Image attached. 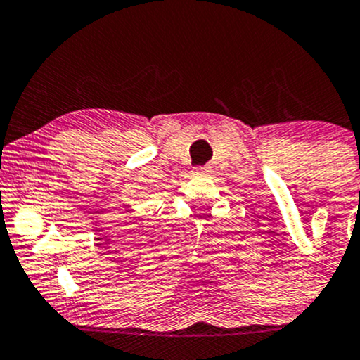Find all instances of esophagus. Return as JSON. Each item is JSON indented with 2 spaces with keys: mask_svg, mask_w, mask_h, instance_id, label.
Returning a JSON list of instances; mask_svg holds the SVG:
<instances>
[{
  "mask_svg": "<svg viewBox=\"0 0 360 360\" xmlns=\"http://www.w3.org/2000/svg\"><path fill=\"white\" fill-rule=\"evenodd\" d=\"M194 172H196V174H206V172H210V169L208 167H196L194 169Z\"/></svg>",
  "mask_w": 360,
  "mask_h": 360,
  "instance_id": "1",
  "label": "esophagus"
}]
</instances>
